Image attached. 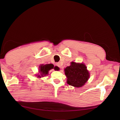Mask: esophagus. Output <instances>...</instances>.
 <instances>
[{"label":"esophagus","mask_w":120,"mask_h":120,"mask_svg":"<svg viewBox=\"0 0 120 120\" xmlns=\"http://www.w3.org/2000/svg\"><path fill=\"white\" fill-rule=\"evenodd\" d=\"M56 65L57 67H59L60 68H61V64H60V63H57L56 64Z\"/></svg>","instance_id":"34e87169"}]
</instances>
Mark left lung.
Here are the masks:
<instances>
[{"label":"left lung","mask_w":120,"mask_h":120,"mask_svg":"<svg viewBox=\"0 0 120 120\" xmlns=\"http://www.w3.org/2000/svg\"><path fill=\"white\" fill-rule=\"evenodd\" d=\"M64 72L69 85L77 88L82 87L88 81L90 74L84 64L71 62V66L64 68Z\"/></svg>","instance_id":"obj_1"}]
</instances>
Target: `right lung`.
Segmentation results:
<instances>
[{"mask_svg": "<svg viewBox=\"0 0 120 120\" xmlns=\"http://www.w3.org/2000/svg\"><path fill=\"white\" fill-rule=\"evenodd\" d=\"M56 70H59V67H54L53 65L52 64H41L40 65L39 67V71L41 75H38V78H41V77H43L44 76L48 75L49 73V71L51 70V69L53 68Z\"/></svg>", "mask_w": 120, "mask_h": 120, "instance_id": "1", "label": "right lung"}]
</instances>
